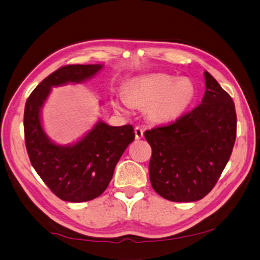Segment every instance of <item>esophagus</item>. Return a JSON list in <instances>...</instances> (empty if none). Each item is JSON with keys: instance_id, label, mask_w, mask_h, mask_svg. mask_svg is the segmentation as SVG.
<instances>
[{"instance_id": "34e87169", "label": "esophagus", "mask_w": 260, "mask_h": 260, "mask_svg": "<svg viewBox=\"0 0 260 260\" xmlns=\"http://www.w3.org/2000/svg\"><path fill=\"white\" fill-rule=\"evenodd\" d=\"M143 134H144V129L142 128V127H140V126H136L135 127V137H136V140H141L142 137H143Z\"/></svg>"}]
</instances>
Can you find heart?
I'll list each match as a JSON object with an SVG mask.
<instances>
[{
	"instance_id": "b5f03b06",
	"label": "heart",
	"mask_w": 260,
	"mask_h": 260,
	"mask_svg": "<svg viewBox=\"0 0 260 260\" xmlns=\"http://www.w3.org/2000/svg\"><path fill=\"white\" fill-rule=\"evenodd\" d=\"M195 96V85L189 79L152 73L132 79L127 84L126 93L117 95L116 105L120 109H129L132 105L147 107L150 119L168 123L179 118L189 108Z\"/></svg>"
}]
</instances>
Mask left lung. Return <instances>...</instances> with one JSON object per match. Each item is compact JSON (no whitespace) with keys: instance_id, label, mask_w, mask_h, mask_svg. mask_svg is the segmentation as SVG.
<instances>
[{"instance_id":"left-lung-1","label":"left lung","mask_w":260,"mask_h":260,"mask_svg":"<svg viewBox=\"0 0 260 260\" xmlns=\"http://www.w3.org/2000/svg\"><path fill=\"white\" fill-rule=\"evenodd\" d=\"M202 104L174 123L145 131L152 147L153 189L168 201L195 202L210 192L230 159L237 136L235 103L205 72Z\"/></svg>"}]
</instances>
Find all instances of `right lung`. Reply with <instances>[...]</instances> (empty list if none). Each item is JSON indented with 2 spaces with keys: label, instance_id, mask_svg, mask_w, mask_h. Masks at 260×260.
I'll return each instance as SVG.
<instances>
[{
  "label": "right lung",
  "instance_id": "obj_1",
  "mask_svg": "<svg viewBox=\"0 0 260 260\" xmlns=\"http://www.w3.org/2000/svg\"><path fill=\"white\" fill-rule=\"evenodd\" d=\"M103 68L93 65H66L44 79L24 107L25 147L30 162L47 187L62 201L81 203L99 197L108 187L115 167L126 147L135 139L132 125H96L78 143L56 145L43 129L40 109L52 86L80 83Z\"/></svg>",
  "mask_w": 260,
  "mask_h": 260
}]
</instances>
